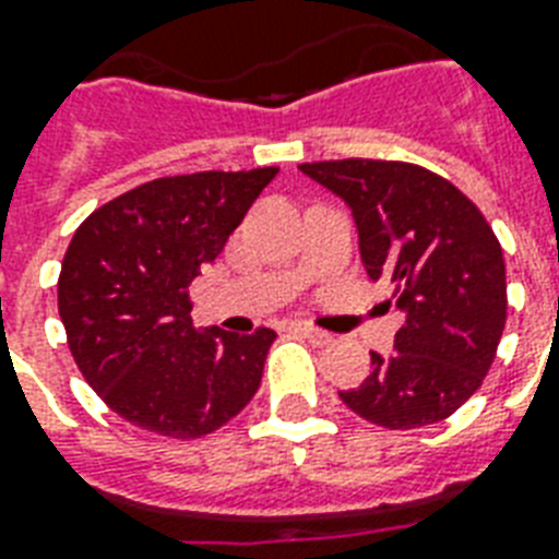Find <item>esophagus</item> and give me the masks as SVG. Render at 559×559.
Here are the masks:
<instances>
[{
    "mask_svg": "<svg viewBox=\"0 0 559 559\" xmlns=\"http://www.w3.org/2000/svg\"><path fill=\"white\" fill-rule=\"evenodd\" d=\"M289 331L298 333V336H305V340L313 342V345H328V342H331V333L319 331V328H313V324L307 322H296Z\"/></svg>",
    "mask_w": 559,
    "mask_h": 559,
    "instance_id": "34e87169",
    "label": "esophagus"
}]
</instances>
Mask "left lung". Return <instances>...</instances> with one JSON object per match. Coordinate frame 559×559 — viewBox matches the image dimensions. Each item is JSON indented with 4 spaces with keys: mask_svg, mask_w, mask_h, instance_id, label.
<instances>
[{
    "mask_svg": "<svg viewBox=\"0 0 559 559\" xmlns=\"http://www.w3.org/2000/svg\"><path fill=\"white\" fill-rule=\"evenodd\" d=\"M307 177L348 202L371 281L394 287L406 322L394 354L342 403L385 429L438 424L490 371L508 319L502 246L450 179L408 162H307Z\"/></svg>",
    "mask_w": 559,
    "mask_h": 559,
    "instance_id": "left-lung-1",
    "label": "left lung"
}]
</instances>
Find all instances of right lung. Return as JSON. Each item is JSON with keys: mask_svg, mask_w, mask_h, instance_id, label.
<instances>
[{"mask_svg": "<svg viewBox=\"0 0 559 559\" xmlns=\"http://www.w3.org/2000/svg\"><path fill=\"white\" fill-rule=\"evenodd\" d=\"M275 174L153 179L78 226L60 266L57 310L83 380L118 417L191 441L254 397L275 331H193L188 287Z\"/></svg>", "mask_w": 559, "mask_h": 559, "instance_id": "add662e5", "label": "right lung"}]
</instances>
